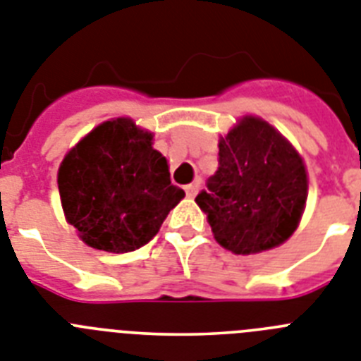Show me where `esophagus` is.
Segmentation results:
<instances>
[{
    "mask_svg": "<svg viewBox=\"0 0 361 361\" xmlns=\"http://www.w3.org/2000/svg\"><path fill=\"white\" fill-rule=\"evenodd\" d=\"M200 189V183L196 181V183H190V185H185V195L189 196V198H195L196 192H198Z\"/></svg>",
    "mask_w": 361,
    "mask_h": 361,
    "instance_id": "1",
    "label": "esophagus"
}]
</instances>
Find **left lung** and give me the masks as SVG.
Wrapping results in <instances>:
<instances>
[{
    "label": "left lung",
    "instance_id": "8db88e82",
    "mask_svg": "<svg viewBox=\"0 0 361 361\" xmlns=\"http://www.w3.org/2000/svg\"><path fill=\"white\" fill-rule=\"evenodd\" d=\"M218 148V171L196 196L218 244L237 255L283 244L307 202V171L299 154L257 117H244Z\"/></svg>",
    "mask_w": 361,
    "mask_h": 361
}]
</instances>
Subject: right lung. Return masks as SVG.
<instances>
[{
  "mask_svg": "<svg viewBox=\"0 0 361 361\" xmlns=\"http://www.w3.org/2000/svg\"><path fill=\"white\" fill-rule=\"evenodd\" d=\"M68 222L87 246L128 253L156 237L185 192L171 183L152 134L130 119L106 121L73 148L59 171Z\"/></svg>",
  "mask_w": 361,
  "mask_h": 361,
  "instance_id": "add662e5",
  "label": "right lung"
}]
</instances>
